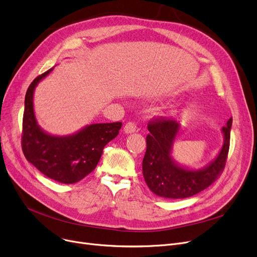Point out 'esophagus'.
<instances>
[{
    "mask_svg": "<svg viewBox=\"0 0 257 257\" xmlns=\"http://www.w3.org/2000/svg\"><path fill=\"white\" fill-rule=\"evenodd\" d=\"M137 130H138V126L134 121H128L124 127V131L126 133H132V132H136Z\"/></svg>",
    "mask_w": 257,
    "mask_h": 257,
    "instance_id": "34e87169",
    "label": "esophagus"
}]
</instances>
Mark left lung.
<instances>
[{"mask_svg": "<svg viewBox=\"0 0 257 257\" xmlns=\"http://www.w3.org/2000/svg\"><path fill=\"white\" fill-rule=\"evenodd\" d=\"M232 118L223 127L224 145L219 156L203 170L190 171L177 167L171 159V148L178 132L176 120L164 116L152 117L148 123L147 150L143 159L144 178L157 196L168 199L192 197L211 185L223 173L230 146Z\"/></svg>", "mask_w": 257, "mask_h": 257, "instance_id": "left-lung-1", "label": "left lung"}]
</instances>
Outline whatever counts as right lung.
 Returning a JSON list of instances; mask_svg holds the SVG:
<instances>
[{
  "label": "right lung",
  "mask_w": 257,
  "mask_h": 257,
  "mask_svg": "<svg viewBox=\"0 0 257 257\" xmlns=\"http://www.w3.org/2000/svg\"><path fill=\"white\" fill-rule=\"evenodd\" d=\"M52 69L37 76L25 97L22 150L26 159L47 177L71 184L83 179L96 169L104 147L116 138L120 121L92 124L75 136L58 138L45 133L36 123L33 111V92L36 84Z\"/></svg>",
  "instance_id": "1"
}]
</instances>
